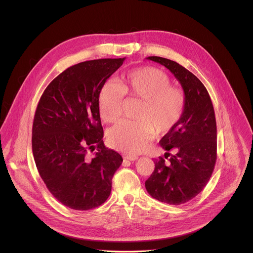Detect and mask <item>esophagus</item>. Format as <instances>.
<instances>
[{"instance_id":"34e87169","label":"esophagus","mask_w":253,"mask_h":253,"mask_svg":"<svg viewBox=\"0 0 253 253\" xmlns=\"http://www.w3.org/2000/svg\"><path fill=\"white\" fill-rule=\"evenodd\" d=\"M124 159H125V160H128V161H136V160L138 159V157L129 155V156H125V157H124Z\"/></svg>"}]
</instances>
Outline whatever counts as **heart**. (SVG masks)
I'll return each instance as SVG.
<instances>
[{
  "instance_id": "obj_1",
  "label": "heart",
  "mask_w": 253,
  "mask_h": 253,
  "mask_svg": "<svg viewBox=\"0 0 253 253\" xmlns=\"http://www.w3.org/2000/svg\"><path fill=\"white\" fill-rule=\"evenodd\" d=\"M169 77L155 67L133 69L123 75L118 83L107 82L100 89L98 104L101 119L112 124L122 114L124 96L141 100L136 118L124 121L108 133L110 145L127 154H137L144 149L154 134L170 131L184 114L186 97L183 90L170 85Z\"/></svg>"
}]
</instances>
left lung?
I'll list each match as a JSON object with an SVG mask.
<instances>
[{"instance_id": "left-lung-1", "label": "left lung", "mask_w": 253, "mask_h": 253, "mask_svg": "<svg viewBox=\"0 0 253 253\" xmlns=\"http://www.w3.org/2000/svg\"><path fill=\"white\" fill-rule=\"evenodd\" d=\"M147 58L172 73L186 97L179 123L160 141L167 151L165 158L154 160L155 169L145 182L146 190L154 199L178 206L201 193L213 172L217 159L214 109L206 86L193 73L167 58ZM168 157L169 161L166 162Z\"/></svg>"}]
</instances>
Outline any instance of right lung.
I'll return each instance as SVG.
<instances>
[{
    "label": "right lung",
    "mask_w": 253,
    "mask_h": 253,
    "mask_svg": "<svg viewBox=\"0 0 253 253\" xmlns=\"http://www.w3.org/2000/svg\"><path fill=\"white\" fill-rule=\"evenodd\" d=\"M124 58L78 63L53 79L38 103L32 151L37 169L48 191L76 211L101 206L122 156L103 142L98 97ZM96 152L92 158L87 151Z\"/></svg>",
    "instance_id": "1"
}]
</instances>
